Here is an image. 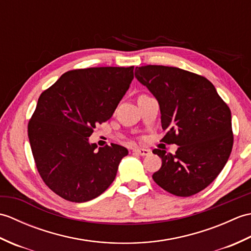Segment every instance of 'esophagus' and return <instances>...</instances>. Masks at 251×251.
<instances>
[{"instance_id":"34e87169","label":"esophagus","mask_w":251,"mask_h":251,"mask_svg":"<svg viewBox=\"0 0 251 251\" xmlns=\"http://www.w3.org/2000/svg\"><path fill=\"white\" fill-rule=\"evenodd\" d=\"M134 152L139 154V155H141V156H148L151 154V150H149V149H141V148L134 149Z\"/></svg>"}]
</instances>
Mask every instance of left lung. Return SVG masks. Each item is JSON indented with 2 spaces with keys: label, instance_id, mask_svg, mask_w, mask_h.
<instances>
[{
  "label": "left lung",
  "instance_id": "obj_1",
  "mask_svg": "<svg viewBox=\"0 0 251 251\" xmlns=\"http://www.w3.org/2000/svg\"><path fill=\"white\" fill-rule=\"evenodd\" d=\"M135 76L156 98L163 141L179 146L176 154L155 149L162 167L152 178L165 191L191 196L204 190L226 166L233 147L232 117L214 85L175 67H137Z\"/></svg>",
  "mask_w": 251,
  "mask_h": 251
}]
</instances>
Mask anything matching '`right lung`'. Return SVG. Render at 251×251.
Here are the masks:
<instances>
[{
	"mask_svg": "<svg viewBox=\"0 0 251 251\" xmlns=\"http://www.w3.org/2000/svg\"><path fill=\"white\" fill-rule=\"evenodd\" d=\"M134 78V67L68 71L41 94L28 125L36 168L62 199L88 201L113 182L126 148H99L88 138L111 119Z\"/></svg>",
	"mask_w": 251,
	"mask_h": 251,
	"instance_id": "obj_1",
	"label": "right lung"
}]
</instances>
